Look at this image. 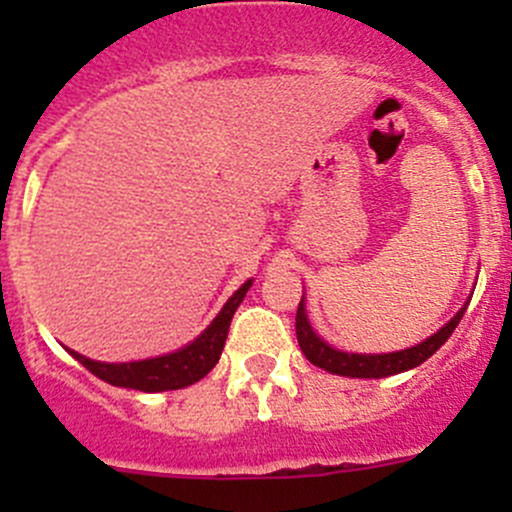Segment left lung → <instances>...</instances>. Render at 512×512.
I'll return each mask as SVG.
<instances>
[{"label": "left lung", "mask_w": 512, "mask_h": 512, "mask_svg": "<svg viewBox=\"0 0 512 512\" xmlns=\"http://www.w3.org/2000/svg\"><path fill=\"white\" fill-rule=\"evenodd\" d=\"M468 302L463 304L456 312V317L451 322L443 324L436 334H431L428 339H423L421 344L409 349H401V352H389V354H354V352H342V349H334L332 344L324 342L317 332L312 329L307 317V309H304V294L302 302L297 307V342L302 347L304 356L312 361L319 369L329 371V374L337 376H349V379H384V376L401 374V371H409L414 366L423 364L428 356H433L438 349L446 344V339L451 337L453 329L458 327V322L466 314Z\"/></svg>", "instance_id": "left-lung-1"}]
</instances>
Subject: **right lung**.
<instances>
[{
    "instance_id": "right-lung-1",
    "label": "right lung",
    "mask_w": 512,
    "mask_h": 512,
    "mask_svg": "<svg viewBox=\"0 0 512 512\" xmlns=\"http://www.w3.org/2000/svg\"><path fill=\"white\" fill-rule=\"evenodd\" d=\"M252 287V280H247L245 285L237 289L230 299L223 304V309L218 312V317L198 334L190 344H185L183 349H175V352L153 356V359H141V361H121V364H108V361H94L89 356L71 352L76 361L86 366L91 374L103 379L111 386H123V389H138L146 391V394H156V391H173V389H185V386L195 384V381L203 379L215 364H218L220 354H223L227 329H230L232 314L240 307V302L245 299L247 289Z\"/></svg>"
}]
</instances>
